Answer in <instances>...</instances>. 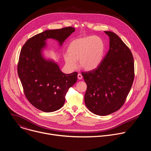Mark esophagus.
<instances>
[{
	"instance_id": "obj_1",
	"label": "esophagus",
	"mask_w": 151,
	"mask_h": 151,
	"mask_svg": "<svg viewBox=\"0 0 151 151\" xmlns=\"http://www.w3.org/2000/svg\"><path fill=\"white\" fill-rule=\"evenodd\" d=\"M78 78L79 79H82V75L81 73H78Z\"/></svg>"
}]
</instances>
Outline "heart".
Listing matches in <instances>:
<instances>
[{"mask_svg": "<svg viewBox=\"0 0 151 151\" xmlns=\"http://www.w3.org/2000/svg\"><path fill=\"white\" fill-rule=\"evenodd\" d=\"M106 51L104 40L96 36H86L72 40L68 47V52L64 59L66 65L71 69L79 66L85 70H93L101 63Z\"/></svg>", "mask_w": 151, "mask_h": 151, "instance_id": "heart-1", "label": "heart"}]
</instances>
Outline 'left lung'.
Segmentation results:
<instances>
[{
  "label": "left lung",
  "mask_w": 151,
  "mask_h": 151,
  "mask_svg": "<svg viewBox=\"0 0 151 151\" xmlns=\"http://www.w3.org/2000/svg\"><path fill=\"white\" fill-rule=\"evenodd\" d=\"M104 33L110 39L109 51L97 68L82 72L87 85L85 104L91 112L100 116L121 108L134 78V58L130 50L115 33Z\"/></svg>",
  "instance_id": "1"
}]
</instances>
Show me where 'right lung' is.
<instances>
[{"mask_svg": "<svg viewBox=\"0 0 151 151\" xmlns=\"http://www.w3.org/2000/svg\"><path fill=\"white\" fill-rule=\"evenodd\" d=\"M72 27L49 30L29 39L21 50L17 71L25 96L36 108L45 112L58 110L65 102L70 87L76 82L78 73H63L57 64L43 58L45 40L52 38L60 45L73 32Z\"/></svg>", "mask_w": 151, "mask_h": 151, "instance_id": "obj_1", "label": "right lung"}]
</instances>
